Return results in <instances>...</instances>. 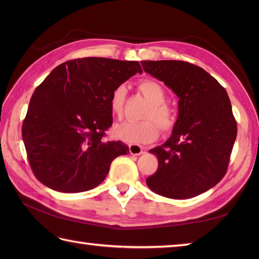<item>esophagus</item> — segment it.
<instances>
[{
	"mask_svg": "<svg viewBox=\"0 0 259 259\" xmlns=\"http://www.w3.org/2000/svg\"><path fill=\"white\" fill-rule=\"evenodd\" d=\"M129 151L131 155L134 156H139L141 153H144V149H142V147L139 145H130L129 146Z\"/></svg>",
	"mask_w": 259,
	"mask_h": 259,
	"instance_id": "34e87169",
	"label": "esophagus"
}]
</instances>
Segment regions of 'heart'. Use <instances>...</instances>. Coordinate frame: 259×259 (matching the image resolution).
Returning <instances> with one entry per match:
<instances>
[{
    "mask_svg": "<svg viewBox=\"0 0 259 259\" xmlns=\"http://www.w3.org/2000/svg\"><path fill=\"white\" fill-rule=\"evenodd\" d=\"M139 89L151 102V106L148 108L145 113V118L147 120L124 121L122 123L114 125L112 130L114 138L124 141L126 144H149L158 137V126L163 133H167L172 129L175 124L174 112L164 103L166 91L162 85L155 80H144L140 82ZM125 96L126 89L123 84L114 88L111 92L109 99V107L110 111L115 117H121L123 112Z\"/></svg>",
    "mask_w": 259,
    "mask_h": 259,
    "instance_id": "obj_1",
    "label": "heart"
}]
</instances>
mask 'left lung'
Here are the masks:
<instances>
[{"label":"left lung","mask_w":259,"mask_h":259,"mask_svg":"<svg viewBox=\"0 0 259 259\" xmlns=\"http://www.w3.org/2000/svg\"><path fill=\"white\" fill-rule=\"evenodd\" d=\"M141 65L179 98L171 136L150 150L158 158V169L146 183L167 198L196 197L216 186L227 171L237 136L229 97L213 76L189 62L161 60Z\"/></svg>","instance_id":"left-lung-1"}]
</instances>
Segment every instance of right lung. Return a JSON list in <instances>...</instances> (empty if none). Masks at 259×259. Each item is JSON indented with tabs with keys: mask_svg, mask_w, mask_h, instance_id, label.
Listing matches in <instances>:
<instances>
[{
	"mask_svg": "<svg viewBox=\"0 0 259 259\" xmlns=\"http://www.w3.org/2000/svg\"><path fill=\"white\" fill-rule=\"evenodd\" d=\"M136 73L138 61L83 58L58 65L38 85L22 125L33 174L60 192L96 188L114 158L129 152L121 141H106L112 124L109 99Z\"/></svg>",
	"mask_w": 259,
	"mask_h": 259,
	"instance_id": "add662e5",
	"label": "right lung"
}]
</instances>
